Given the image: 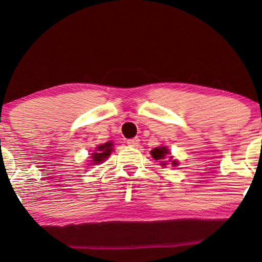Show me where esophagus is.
<instances>
[{
  "mask_svg": "<svg viewBox=\"0 0 262 262\" xmlns=\"http://www.w3.org/2000/svg\"><path fill=\"white\" fill-rule=\"evenodd\" d=\"M139 138H133V139H129V140H127V144L129 146H132V147H138L139 146Z\"/></svg>",
  "mask_w": 262,
  "mask_h": 262,
  "instance_id": "1",
  "label": "esophagus"
}]
</instances>
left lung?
I'll return each instance as SVG.
<instances>
[{
    "label": "left lung",
    "instance_id": "obj_1",
    "mask_svg": "<svg viewBox=\"0 0 262 262\" xmlns=\"http://www.w3.org/2000/svg\"><path fill=\"white\" fill-rule=\"evenodd\" d=\"M167 153H169V149H167L166 147H164V146H162V147H156L151 151V155L153 158H155L156 160H159V162H162L163 166L166 165L165 163H163V162H166V160H163V159L165 158V156L167 155ZM169 160L171 162V157H170ZM177 164L179 163H177L176 160H172V165H177Z\"/></svg>",
    "mask_w": 262,
    "mask_h": 262
}]
</instances>
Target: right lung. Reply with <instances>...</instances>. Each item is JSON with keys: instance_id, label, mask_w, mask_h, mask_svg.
Wrapping results in <instances>:
<instances>
[{"instance_id": "add662e5", "label": "right lung", "mask_w": 262, "mask_h": 262, "mask_svg": "<svg viewBox=\"0 0 262 262\" xmlns=\"http://www.w3.org/2000/svg\"><path fill=\"white\" fill-rule=\"evenodd\" d=\"M111 151H113V142L109 141L106 144L99 145L98 147L96 148V152L92 153V162L93 164L102 163L105 160L107 157L110 156Z\"/></svg>"}]
</instances>
